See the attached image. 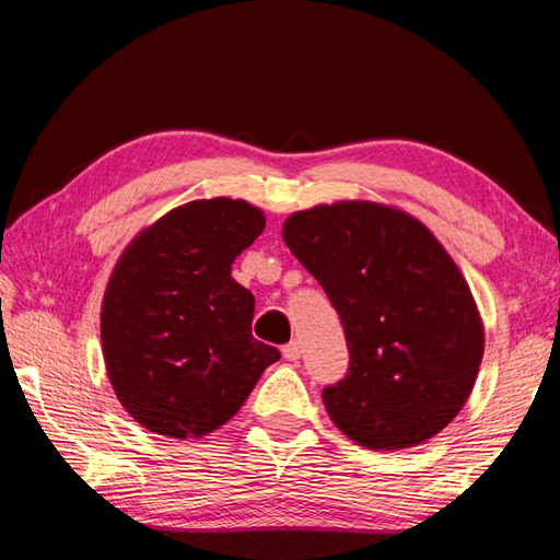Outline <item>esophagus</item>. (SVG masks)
I'll return each instance as SVG.
<instances>
[{"label":"esophagus","mask_w":560,"mask_h":560,"mask_svg":"<svg viewBox=\"0 0 560 560\" xmlns=\"http://www.w3.org/2000/svg\"><path fill=\"white\" fill-rule=\"evenodd\" d=\"M281 351H283V359H287V361H299L301 353H303V347H301V341L293 339Z\"/></svg>","instance_id":"obj_1"}]
</instances>
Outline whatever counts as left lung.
<instances>
[{
  "label": "left lung",
  "mask_w": 560,
  "mask_h": 560,
  "mask_svg": "<svg viewBox=\"0 0 560 560\" xmlns=\"http://www.w3.org/2000/svg\"><path fill=\"white\" fill-rule=\"evenodd\" d=\"M281 233L347 335L349 373L323 389L329 419L368 450L413 447L443 431L483 355L477 303L445 247L375 201L295 211Z\"/></svg>",
  "instance_id": "1"
}]
</instances>
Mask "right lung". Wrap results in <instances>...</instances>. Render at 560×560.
<instances>
[{
    "instance_id": "obj_1",
    "label": "right lung",
    "mask_w": 560,
    "mask_h": 560,
    "mask_svg": "<svg viewBox=\"0 0 560 560\" xmlns=\"http://www.w3.org/2000/svg\"><path fill=\"white\" fill-rule=\"evenodd\" d=\"M265 231L243 199H197L122 253L101 311L103 359L127 413L168 438H201L237 413L281 359L253 337L255 295L233 259Z\"/></svg>"
}]
</instances>
